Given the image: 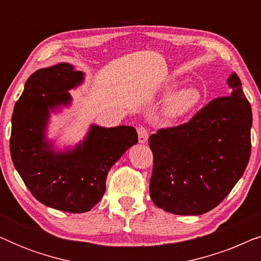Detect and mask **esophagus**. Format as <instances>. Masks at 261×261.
<instances>
[{
    "mask_svg": "<svg viewBox=\"0 0 261 261\" xmlns=\"http://www.w3.org/2000/svg\"><path fill=\"white\" fill-rule=\"evenodd\" d=\"M138 135H139V142L140 144H146L148 140V132L145 127H139L138 128Z\"/></svg>",
    "mask_w": 261,
    "mask_h": 261,
    "instance_id": "1",
    "label": "esophagus"
}]
</instances>
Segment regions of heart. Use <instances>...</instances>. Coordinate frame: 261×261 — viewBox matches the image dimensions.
I'll return each instance as SVG.
<instances>
[{
	"label": "heart",
	"instance_id": "1",
	"mask_svg": "<svg viewBox=\"0 0 261 261\" xmlns=\"http://www.w3.org/2000/svg\"><path fill=\"white\" fill-rule=\"evenodd\" d=\"M171 89H172V85L167 87L166 91H170ZM201 99L202 94L197 88L192 87V85L183 87L174 91L166 99L163 113L170 120L181 119V117L187 116L189 113H191L199 105Z\"/></svg>",
	"mask_w": 261,
	"mask_h": 261
}]
</instances>
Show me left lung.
I'll list each match as a JSON object with an SVG mask.
<instances>
[{"instance_id":"8db88e82","label":"left lung","mask_w":261,"mask_h":261,"mask_svg":"<svg viewBox=\"0 0 261 261\" xmlns=\"http://www.w3.org/2000/svg\"><path fill=\"white\" fill-rule=\"evenodd\" d=\"M230 95L213 99L188 123L149 137L154 204L176 215H202L219 205L244 174L251 156L252 109L237 73Z\"/></svg>"}]
</instances>
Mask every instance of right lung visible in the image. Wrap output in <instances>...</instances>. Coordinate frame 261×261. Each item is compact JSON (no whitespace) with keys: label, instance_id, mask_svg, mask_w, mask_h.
Masks as SVG:
<instances>
[{"label":"right lung","instance_id":"obj_1","mask_svg":"<svg viewBox=\"0 0 261 261\" xmlns=\"http://www.w3.org/2000/svg\"><path fill=\"white\" fill-rule=\"evenodd\" d=\"M85 74L69 63L39 69L28 78L12 116L10 155L39 202L66 213H85L101 201L109 170L138 142L134 127L91 124L83 140L56 148L47 138L51 113L71 106V89Z\"/></svg>","mask_w":261,"mask_h":261}]
</instances>
